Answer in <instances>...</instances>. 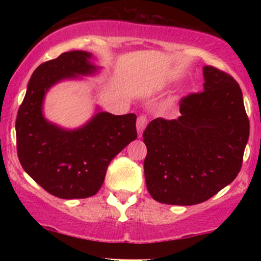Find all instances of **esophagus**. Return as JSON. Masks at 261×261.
I'll return each instance as SVG.
<instances>
[{
  "instance_id": "esophagus-1",
  "label": "esophagus",
  "mask_w": 261,
  "mask_h": 261,
  "mask_svg": "<svg viewBox=\"0 0 261 261\" xmlns=\"http://www.w3.org/2000/svg\"><path fill=\"white\" fill-rule=\"evenodd\" d=\"M147 116L146 115H140L139 118H137V122H136V127H137V135H139V137L142 136V133L143 130H145V127L147 126Z\"/></svg>"
}]
</instances>
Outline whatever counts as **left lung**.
<instances>
[{
	"label": "left lung",
	"instance_id": "8db88e82",
	"mask_svg": "<svg viewBox=\"0 0 261 261\" xmlns=\"http://www.w3.org/2000/svg\"><path fill=\"white\" fill-rule=\"evenodd\" d=\"M203 91L180 100L178 119L157 118L143 131L148 193L168 205H196L238 175L249 139V119L237 81L203 67Z\"/></svg>",
	"mask_w": 261,
	"mask_h": 261
}]
</instances>
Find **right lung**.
Here are the masks:
<instances>
[{"mask_svg": "<svg viewBox=\"0 0 261 261\" xmlns=\"http://www.w3.org/2000/svg\"><path fill=\"white\" fill-rule=\"evenodd\" d=\"M91 59L89 53L74 50L38 66L17 114V153L23 169L60 199L95 195L113 158L137 137L135 114L99 112L76 130H65L44 118L47 89L62 80L97 72Z\"/></svg>", "mask_w": 261, "mask_h": 261, "instance_id": "right-lung-1", "label": "right lung"}]
</instances>
